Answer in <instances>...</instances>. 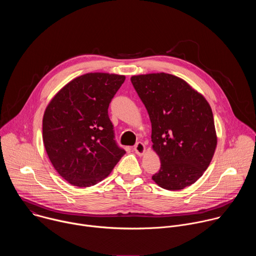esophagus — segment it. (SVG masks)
I'll use <instances>...</instances> for the list:
<instances>
[{
    "label": "esophagus",
    "mask_w": 256,
    "mask_h": 256,
    "mask_svg": "<svg viewBox=\"0 0 256 256\" xmlns=\"http://www.w3.org/2000/svg\"><path fill=\"white\" fill-rule=\"evenodd\" d=\"M134 152H136L138 156H142V155L144 153V151H146L144 144L142 142H138L134 144Z\"/></svg>",
    "instance_id": "34e87169"
}]
</instances>
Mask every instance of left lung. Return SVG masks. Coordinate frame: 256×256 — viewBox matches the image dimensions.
<instances>
[{"label": "left lung", "instance_id": "obj_1", "mask_svg": "<svg viewBox=\"0 0 256 256\" xmlns=\"http://www.w3.org/2000/svg\"><path fill=\"white\" fill-rule=\"evenodd\" d=\"M130 81L149 114L153 148L161 161L152 179L168 190L192 186L208 167L216 146L210 104L186 81L165 72Z\"/></svg>", "mask_w": 256, "mask_h": 256}]
</instances>
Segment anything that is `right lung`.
<instances>
[{"mask_svg":"<svg viewBox=\"0 0 256 256\" xmlns=\"http://www.w3.org/2000/svg\"><path fill=\"white\" fill-rule=\"evenodd\" d=\"M126 77L90 72L66 84L42 120L48 158L70 184L89 188L104 179L126 154L116 140L109 103Z\"/></svg>","mask_w":256,"mask_h":256,"instance_id":"add662e5","label":"right lung"}]
</instances>
